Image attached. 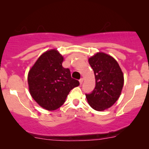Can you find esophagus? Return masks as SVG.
<instances>
[{
	"mask_svg": "<svg viewBox=\"0 0 149 149\" xmlns=\"http://www.w3.org/2000/svg\"><path fill=\"white\" fill-rule=\"evenodd\" d=\"M83 78H80V79L79 80L80 84L82 85V83H83Z\"/></svg>",
	"mask_w": 149,
	"mask_h": 149,
	"instance_id": "esophagus-1",
	"label": "esophagus"
}]
</instances>
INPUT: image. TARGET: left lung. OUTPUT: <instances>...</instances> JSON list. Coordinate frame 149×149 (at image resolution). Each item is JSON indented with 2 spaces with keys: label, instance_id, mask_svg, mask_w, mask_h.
I'll return each mask as SVG.
<instances>
[{
  "label": "left lung",
  "instance_id": "1",
  "mask_svg": "<svg viewBox=\"0 0 149 149\" xmlns=\"http://www.w3.org/2000/svg\"><path fill=\"white\" fill-rule=\"evenodd\" d=\"M88 61L95 73L96 86L91 94L85 96L92 109L103 111L111 107L120 96L123 73L117 61L104 52H97Z\"/></svg>",
  "mask_w": 149,
  "mask_h": 149
}]
</instances>
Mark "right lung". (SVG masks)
I'll list each match as a JSON object with an SVG mask.
<instances>
[{"label":"right lung","instance_id":"obj_1","mask_svg":"<svg viewBox=\"0 0 149 149\" xmlns=\"http://www.w3.org/2000/svg\"><path fill=\"white\" fill-rule=\"evenodd\" d=\"M64 57L57 49L43 52L28 73L31 96L40 107L54 111L64 103L69 92L80 85L62 66Z\"/></svg>","mask_w":149,"mask_h":149}]
</instances>
